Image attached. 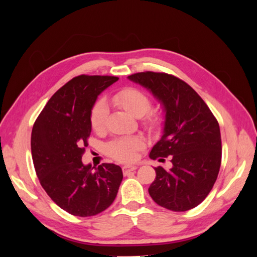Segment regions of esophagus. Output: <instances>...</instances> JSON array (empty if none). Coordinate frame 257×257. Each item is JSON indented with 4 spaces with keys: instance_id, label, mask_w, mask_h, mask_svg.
Returning <instances> with one entry per match:
<instances>
[{
    "instance_id": "obj_1",
    "label": "esophagus",
    "mask_w": 257,
    "mask_h": 257,
    "mask_svg": "<svg viewBox=\"0 0 257 257\" xmlns=\"http://www.w3.org/2000/svg\"><path fill=\"white\" fill-rule=\"evenodd\" d=\"M136 169H137V166H135V165H124L122 167V170H123V174L124 175H127L128 173L134 172V170H136Z\"/></svg>"
}]
</instances>
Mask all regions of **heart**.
I'll list each match as a JSON object with an SVG mask.
<instances>
[{
	"mask_svg": "<svg viewBox=\"0 0 257 257\" xmlns=\"http://www.w3.org/2000/svg\"><path fill=\"white\" fill-rule=\"evenodd\" d=\"M111 102L130 114L137 116L144 115V123L149 128H154L160 123L159 115L150 110L152 100L150 96L143 90L135 87L123 88L111 95ZM108 118V108L104 99H98L93 105L90 112L91 127L97 133L103 132L106 127ZM143 149V143L138 138H121L115 139L108 145V154L113 160L130 163L136 160L138 151Z\"/></svg>",
	"mask_w": 257,
	"mask_h": 257,
	"instance_id": "heart-1",
	"label": "heart"
}]
</instances>
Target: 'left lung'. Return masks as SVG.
<instances>
[{"label": "left lung", "instance_id": "1", "mask_svg": "<svg viewBox=\"0 0 257 257\" xmlns=\"http://www.w3.org/2000/svg\"><path fill=\"white\" fill-rule=\"evenodd\" d=\"M128 79L149 89L166 111L164 134L149 157L161 161L170 155L173 168H154L157 177L148 190L150 196L172 211L195 208L212 190L220 172L219 122L197 92L174 75L143 72Z\"/></svg>", "mask_w": 257, "mask_h": 257}]
</instances>
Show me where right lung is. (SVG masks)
I'll return each mask as SVG.
<instances>
[{"label": "right lung", "instance_id": "add662e5", "mask_svg": "<svg viewBox=\"0 0 257 257\" xmlns=\"http://www.w3.org/2000/svg\"><path fill=\"white\" fill-rule=\"evenodd\" d=\"M114 76L79 75L60 88L37 116L31 135L35 172L43 189L60 208L76 216L103 212L116 196L122 169L104 163L83 165L91 134L90 112Z\"/></svg>", "mask_w": 257, "mask_h": 257}]
</instances>
